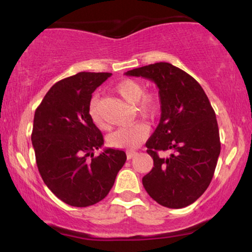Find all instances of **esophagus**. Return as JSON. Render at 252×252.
Wrapping results in <instances>:
<instances>
[{
    "label": "esophagus",
    "mask_w": 252,
    "mask_h": 252,
    "mask_svg": "<svg viewBox=\"0 0 252 252\" xmlns=\"http://www.w3.org/2000/svg\"><path fill=\"white\" fill-rule=\"evenodd\" d=\"M136 155H137V153H135V151H128V153L126 154L127 159H132V158H133L134 156H136Z\"/></svg>",
    "instance_id": "1"
}]
</instances>
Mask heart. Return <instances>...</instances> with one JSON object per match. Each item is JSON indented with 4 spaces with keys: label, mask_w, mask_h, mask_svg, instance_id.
Wrapping results in <instances>:
<instances>
[{
    "label": "heart",
    "mask_w": 252,
    "mask_h": 252,
    "mask_svg": "<svg viewBox=\"0 0 252 252\" xmlns=\"http://www.w3.org/2000/svg\"><path fill=\"white\" fill-rule=\"evenodd\" d=\"M115 91L125 101L135 104L136 110L141 116L151 118L156 115L158 110V101L154 94H143L142 85L132 79H125L116 86ZM89 117L95 126L103 128L104 123L99 116L97 99L93 98L89 104ZM149 134V127L144 123H135L133 125L120 127L115 132L109 134L108 144L115 149H135L140 147Z\"/></svg>",
    "instance_id": "b5f03b06"
}]
</instances>
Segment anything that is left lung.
I'll return each instance as SVG.
<instances>
[{
	"label": "left lung",
	"instance_id": "obj_1",
	"mask_svg": "<svg viewBox=\"0 0 252 252\" xmlns=\"http://www.w3.org/2000/svg\"><path fill=\"white\" fill-rule=\"evenodd\" d=\"M157 85L160 120L147 141L154 167L143 187L158 204L170 209L190 205L209 187L220 154L215 110L191 75L170 63H155L127 71ZM170 151L168 158L158 155Z\"/></svg>",
	"mask_w": 252,
	"mask_h": 252
}]
</instances>
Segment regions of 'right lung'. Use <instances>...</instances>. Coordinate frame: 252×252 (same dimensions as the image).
Wrapping results in <instances>:
<instances>
[{
  "label": "right lung",
  "mask_w": 252,
  "mask_h": 252,
  "mask_svg": "<svg viewBox=\"0 0 252 252\" xmlns=\"http://www.w3.org/2000/svg\"><path fill=\"white\" fill-rule=\"evenodd\" d=\"M111 73L80 72L49 89L34 115L32 144L47 187L61 201L85 208L102 201L126 161V154L104 149L103 135L89 117L92 94Z\"/></svg>",
  "instance_id": "right-lung-1"
}]
</instances>
